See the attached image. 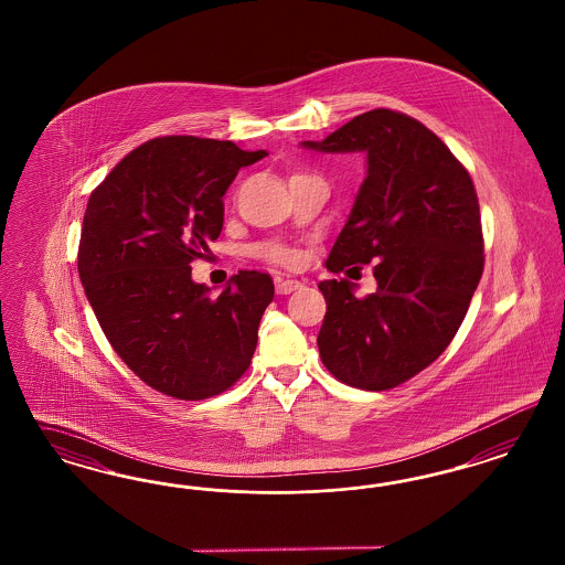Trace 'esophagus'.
<instances>
[{"mask_svg": "<svg viewBox=\"0 0 565 565\" xmlns=\"http://www.w3.org/2000/svg\"><path fill=\"white\" fill-rule=\"evenodd\" d=\"M302 288V284L298 279H284V277H277L275 279V291L277 294H291L294 290Z\"/></svg>", "mask_w": 565, "mask_h": 565, "instance_id": "1", "label": "esophagus"}]
</instances>
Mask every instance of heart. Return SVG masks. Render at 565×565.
Returning a JSON list of instances; mask_svg holds the SVG:
<instances>
[{
  "instance_id": "obj_1",
  "label": "heart",
  "mask_w": 565,
  "mask_h": 565,
  "mask_svg": "<svg viewBox=\"0 0 565 565\" xmlns=\"http://www.w3.org/2000/svg\"><path fill=\"white\" fill-rule=\"evenodd\" d=\"M257 255L265 258H271L275 263H281V265H291L296 263V255L284 248V246H277V244H265V246H258Z\"/></svg>"
}]
</instances>
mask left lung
<instances>
[{"label":"left lung","instance_id":"left-lung-1","mask_svg":"<svg viewBox=\"0 0 565 565\" xmlns=\"http://www.w3.org/2000/svg\"><path fill=\"white\" fill-rule=\"evenodd\" d=\"M300 147L364 153L366 175L327 269L375 263V294L326 279L317 338L327 371L381 392L420 373L454 340L482 275L477 190L462 163L420 121L373 109Z\"/></svg>","mask_w":565,"mask_h":565}]
</instances>
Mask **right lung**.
<instances>
[{
	"label": "right lung",
	"mask_w": 565,
	"mask_h": 565,
	"mask_svg": "<svg viewBox=\"0 0 565 565\" xmlns=\"http://www.w3.org/2000/svg\"><path fill=\"white\" fill-rule=\"evenodd\" d=\"M265 154L232 140L153 138L88 199L78 248L88 305L118 356L161 394H222L255 354L271 277L239 271L213 296L190 263L220 238L222 196L239 168Z\"/></svg>",
	"instance_id": "add662e5"
}]
</instances>
